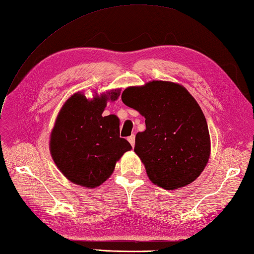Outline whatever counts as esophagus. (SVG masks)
Instances as JSON below:
<instances>
[{
  "label": "esophagus",
  "mask_w": 254,
  "mask_h": 254,
  "mask_svg": "<svg viewBox=\"0 0 254 254\" xmlns=\"http://www.w3.org/2000/svg\"><path fill=\"white\" fill-rule=\"evenodd\" d=\"M128 141H129L130 144H131V146L133 147L134 146V143H135V135L131 134L130 136H128Z\"/></svg>",
  "instance_id": "1"
}]
</instances>
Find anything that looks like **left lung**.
Masks as SVG:
<instances>
[{
  "label": "left lung",
  "mask_w": 254,
  "mask_h": 254,
  "mask_svg": "<svg viewBox=\"0 0 254 254\" xmlns=\"http://www.w3.org/2000/svg\"><path fill=\"white\" fill-rule=\"evenodd\" d=\"M122 100L145 118L146 129L136 133L134 152L149 180L173 190L198 177L209 158V132L200 106L186 88L153 81L126 88Z\"/></svg>",
  "instance_id": "obj_1"
}]
</instances>
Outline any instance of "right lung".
Returning a JSON list of instances; mask_svg holds the SVG:
<instances>
[{"mask_svg":"<svg viewBox=\"0 0 254 254\" xmlns=\"http://www.w3.org/2000/svg\"><path fill=\"white\" fill-rule=\"evenodd\" d=\"M120 90L93 100L74 94L66 101L51 132L50 150L58 168L70 182L87 188L104 183L130 143L120 136L115 115L102 116L107 100H116Z\"/></svg>","mask_w":254,"mask_h":254,"instance_id":"right-lung-1","label":"right lung"}]
</instances>
